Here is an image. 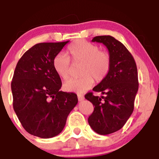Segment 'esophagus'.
<instances>
[{"label":"esophagus","instance_id":"1","mask_svg":"<svg viewBox=\"0 0 159 159\" xmlns=\"http://www.w3.org/2000/svg\"><path fill=\"white\" fill-rule=\"evenodd\" d=\"M78 101L81 102V101H83L84 99V96H82V95L78 94Z\"/></svg>","mask_w":159,"mask_h":159}]
</instances>
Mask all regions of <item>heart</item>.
<instances>
[{"instance_id":"heart-1","label":"heart","mask_w":159,"mask_h":159,"mask_svg":"<svg viewBox=\"0 0 159 159\" xmlns=\"http://www.w3.org/2000/svg\"><path fill=\"white\" fill-rule=\"evenodd\" d=\"M69 57L59 54L53 60V67L62 79L67 80L71 75V61L74 63H82L81 77L72 78L64 84V89L69 92L83 93L90 90L96 81H103L111 69V61L109 54L100 51L96 45L78 40L69 46Z\"/></svg>"}]
</instances>
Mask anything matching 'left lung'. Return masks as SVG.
<instances>
[{"mask_svg": "<svg viewBox=\"0 0 159 159\" xmlns=\"http://www.w3.org/2000/svg\"><path fill=\"white\" fill-rule=\"evenodd\" d=\"M92 42L105 45L111 61L106 78L93 89L105 96H95L93 93L85 95L94 107L89 125L94 132L105 135L122 129L132 114L138 90V69L131 53L114 37L98 36Z\"/></svg>", "mask_w": 159, "mask_h": 159, "instance_id": "obj_1", "label": "left lung"}]
</instances>
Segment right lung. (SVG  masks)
Instances as JSON below:
<instances>
[{
	"label": "right lung",
	"instance_id": "obj_1",
	"mask_svg": "<svg viewBox=\"0 0 159 159\" xmlns=\"http://www.w3.org/2000/svg\"><path fill=\"white\" fill-rule=\"evenodd\" d=\"M69 41L38 43L16 65L11 83L13 109L29 134L41 138L59 134L78 103L77 95L60 90L62 82L53 60Z\"/></svg>",
	"mask_w": 159,
	"mask_h": 159
}]
</instances>
